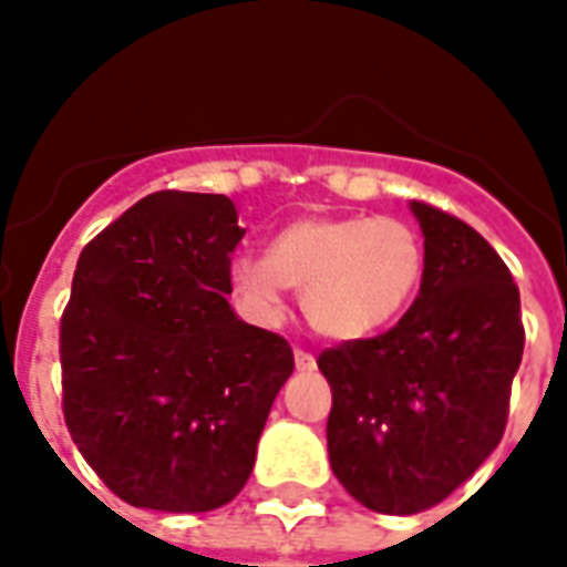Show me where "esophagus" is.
<instances>
[{
  "instance_id": "1",
  "label": "esophagus",
  "mask_w": 567,
  "mask_h": 567,
  "mask_svg": "<svg viewBox=\"0 0 567 567\" xmlns=\"http://www.w3.org/2000/svg\"><path fill=\"white\" fill-rule=\"evenodd\" d=\"M293 364H297V371L311 373L315 368H318V359H315L311 353H306V350H293Z\"/></svg>"
}]
</instances>
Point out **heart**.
Instances as JSON below:
<instances>
[{
    "mask_svg": "<svg viewBox=\"0 0 567 567\" xmlns=\"http://www.w3.org/2000/svg\"><path fill=\"white\" fill-rule=\"evenodd\" d=\"M421 276L417 231L373 214L300 217L276 235L270 252L240 249L229 267L249 318L276 323L291 285H302V309L315 329L338 341H362L391 327Z\"/></svg>",
    "mask_w": 567,
    "mask_h": 567,
    "instance_id": "1",
    "label": "heart"
}]
</instances>
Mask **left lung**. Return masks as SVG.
<instances>
[{
    "label": "left lung",
    "instance_id": "8db88e82",
    "mask_svg": "<svg viewBox=\"0 0 567 567\" xmlns=\"http://www.w3.org/2000/svg\"><path fill=\"white\" fill-rule=\"evenodd\" d=\"M423 231L421 293L377 338L320 353L332 385V474L382 515L456 492L501 444L524 353L509 267L467 223L409 203Z\"/></svg>",
    "mask_w": 567,
    "mask_h": 567
}]
</instances>
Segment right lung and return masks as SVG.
Returning a JSON list of instances; mask_svg holds the SVG:
<instances>
[{
  "label": "right lung",
  "mask_w": 567,
  "mask_h": 567,
  "mask_svg": "<svg viewBox=\"0 0 567 567\" xmlns=\"http://www.w3.org/2000/svg\"><path fill=\"white\" fill-rule=\"evenodd\" d=\"M229 196L158 190L82 249L61 318L64 421L137 509L212 512L244 488L288 341L229 306Z\"/></svg>",
  "instance_id": "obj_1"
}]
</instances>
